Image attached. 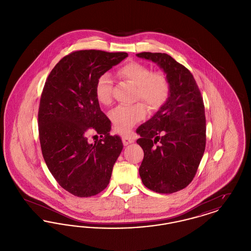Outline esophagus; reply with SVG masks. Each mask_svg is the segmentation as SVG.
I'll return each mask as SVG.
<instances>
[{"mask_svg":"<svg viewBox=\"0 0 251 251\" xmlns=\"http://www.w3.org/2000/svg\"><path fill=\"white\" fill-rule=\"evenodd\" d=\"M122 142H123L125 146H127V145L133 143L134 140H133V138L131 137V136H122Z\"/></svg>","mask_w":251,"mask_h":251,"instance_id":"esophagus-1","label":"esophagus"}]
</instances>
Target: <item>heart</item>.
Segmentation results:
<instances>
[{
  "instance_id": "obj_1",
  "label": "heart",
  "mask_w": 251,
  "mask_h": 251,
  "mask_svg": "<svg viewBox=\"0 0 251 251\" xmlns=\"http://www.w3.org/2000/svg\"><path fill=\"white\" fill-rule=\"evenodd\" d=\"M120 77L137 86V99H141L151 108L162 106L169 96L170 84L167 75L162 72L151 70L139 62H130L119 70ZM98 101L108 105L113 98V79L105 72L101 74L95 85ZM147 109L143 103L133 105H119L110 112V119L114 128L120 133H126L143 120Z\"/></svg>"
}]
</instances>
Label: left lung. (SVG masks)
Wrapping results in <instances>:
<instances>
[{
    "instance_id": "1",
    "label": "left lung",
    "mask_w": 251,
    "mask_h": 251,
    "mask_svg": "<svg viewBox=\"0 0 251 251\" xmlns=\"http://www.w3.org/2000/svg\"><path fill=\"white\" fill-rule=\"evenodd\" d=\"M136 56L157 64L170 84L166 102L136 129L144 151L139 174L149 189L175 193L193 180L205 151L202 97L191 72L170 55L145 51Z\"/></svg>"
}]
</instances>
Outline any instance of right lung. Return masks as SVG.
I'll return each instance as SVG.
<instances>
[{"label": "right lung", "mask_w": 251, "mask_h": 251, "mask_svg": "<svg viewBox=\"0 0 251 251\" xmlns=\"http://www.w3.org/2000/svg\"><path fill=\"white\" fill-rule=\"evenodd\" d=\"M127 56L97 50L73 51L46 80L38 109L42 155L60 186L76 197L95 196L107 187L123 149L120 136L109 133L111 121L100 108L95 85L101 74ZM90 133L102 139L89 144Z\"/></svg>", "instance_id": "1"}]
</instances>
